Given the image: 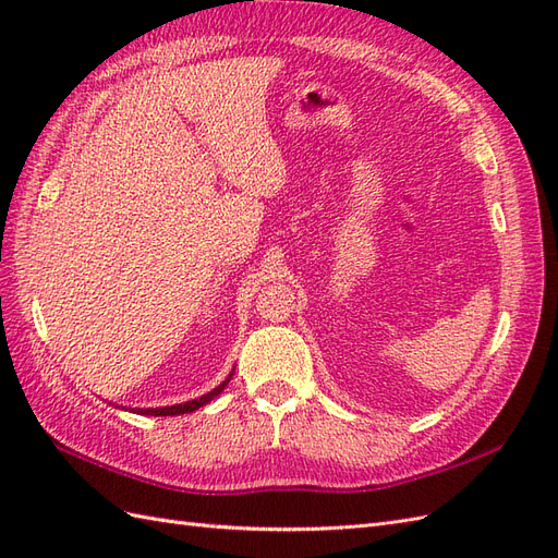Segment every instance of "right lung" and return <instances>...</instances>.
<instances>
[{"label": "right lung", "instance_id": "add662e5", "mask_svg": "<svg viewBox=\"0 0 558 558\" xmlns=\"http://www.w3.org/2000/svg\"><path fill=\"white\" fill-rule=\"evenodd\" d=\"M232 375H234V367H232V373L226 377V381H221V384H218L216 388H211L209 393L199 396V398H195V400L179 402V404H170V408H132L130 412H134V414H144V416H177V414H189V412H195V410H199V408H205L207 402H211L218 393H221L223 388L228 386V381L232 379ZM123 410H128V408H123Z\"/></svg>", "mask_w": 558, "mask_h": 558}]
</instances>
